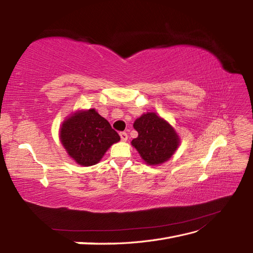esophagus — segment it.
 <instances>
[{
	"instance_id": "obj_1",
	"label": "esophagus",
	"mask_w": 253,
	"mask_h": 253,
	"mask_svg": "<svg viewBox=\"0 0 253 253\" xmlns=\"http://www.w3.org/2000/svg\"><path fill=\"white\" fill-rule=\"evenodd\" d=\"M120 136H121L122 141H126L127 139H128V135H127V133H126L125 131H122V132H120Z\"/></svg>"
}]
</instances>
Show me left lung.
Segmentation results:
<instances>
[{"instance_id": "left-lung-1", "label": "left lung", "mask_w": 253, "mask_h": 253, "mask_svg": "<svg viewBox=\"0 0 253 253\" xmlns=\"http://www.w3.org/2000/svg\"><path fill=\"white\" fill-rule=\"evenodd\" d=\"M138 137L131 144L150 165L162 164L174 154L178 148L179 139L168 122L155 113H147L133 124Z\"/></svg>"}]
</instances>
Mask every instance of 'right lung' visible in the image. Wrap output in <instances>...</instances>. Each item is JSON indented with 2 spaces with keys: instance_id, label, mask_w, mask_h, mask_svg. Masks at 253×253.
<instances>
[{
  "instance_id": "1",
  "label": "right lung",
  "mask_w": 253,
  "mask_h": 253,
  "mask_svg": "<svg viewBox=\"0 0 253 253\" xmlns=\"http://www.w3.org/2000/svg\"><path fill=\"white\" fill-rule=\"evenodd\" d=\"M61 141L67 153L80 165L99 162L113 143L121 140L118 133L94 109L79 112L63 123Z\"/></svg>"
}]
</instances>
